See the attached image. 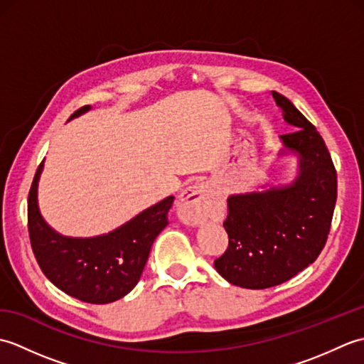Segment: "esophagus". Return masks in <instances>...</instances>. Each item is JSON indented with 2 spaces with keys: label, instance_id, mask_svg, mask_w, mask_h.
<instances>
[{
  "label": "esophagus",
  "instance_id": "1",
  "mask_svg": "<svg viewBox=\"0 0 364 364\" xmlns=\"http://www.w3.org/2000/svg\"><path fill=\"white\" fill-rule=\"evenodd\" d=\"M213 191L208 184H194L180 196L176 203L178 219L186 225H197L213 211Z\"/></svg>",
  "mask_w": 364,
  "mask_h": 364
}]
</instances>
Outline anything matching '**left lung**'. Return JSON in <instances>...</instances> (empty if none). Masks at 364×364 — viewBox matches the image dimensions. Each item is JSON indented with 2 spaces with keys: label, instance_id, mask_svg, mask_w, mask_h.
Listing matches in <instances>:
<instances>
[{
  "label": "left lung",
  "instance_id": "8db88e82",
  "mask_svg": "<svg viewBox=\"0 0 364 364\" xmlns=\"http://www.w3.org/2000/svg\"><path fill=\"white\" fill-rule=\"evenodd\" d=\"M283 119L280 154L297 153L299 175L288 186L228 198L223 228L228 249L214 261L231 284L266 289L288 282L316 261L327 242L336 203V170L319 131L288 98L272 92Z\"/></svg>",
  "mask_w": 364,
  "mask_h": 364
}]
</instances>
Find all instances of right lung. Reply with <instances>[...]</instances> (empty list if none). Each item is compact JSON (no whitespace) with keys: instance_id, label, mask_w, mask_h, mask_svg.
Wrapping results in <instances>:
<instances>
[{"instance_id":"add662e5","label":"right lung","mask_w":364,"mask_h":364,"mask_svg":"<svg viewBox=\"0 0 364 364\" xmlns=\"http://www.w3.org/2000/svg\"><path fill=\"white\" fill-rule=\"evenodd\" d=\"M82 106L70 119L87 112ZM38 166L28 197L31 247L42 272L68 296L87 304H111L134 288L149 259L153 241L167 227L173 196L146 208L117 230L95 237H68L54 231L37 205Z\"/></svg>"}]
</instances>
